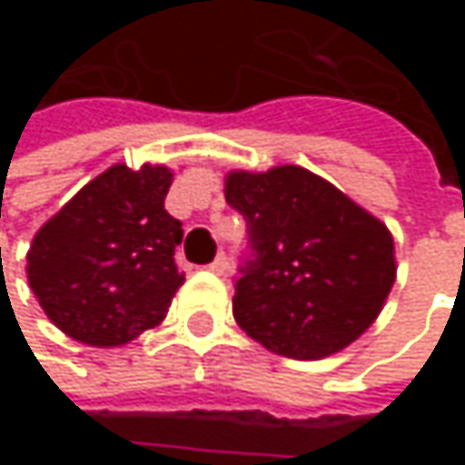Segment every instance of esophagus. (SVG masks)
I'll return each mask as SVG.
<instances>
[{
    "instance_id": "obj_1",
    "label": "esophagus",
    "mask_w": 465,
    "mask_h": 465,
    "mask_svg": "<svg viewBox=\"0 0 465 465\" xmlns=\"http://www.w3.org/2000/svg\"><path fill=\"white\" fill-rule=\"evenodd\" d=\"M210 272H215V274H226V272H229V258L221 252V255L210 263Z\"/></svg>"
}]
</instances>
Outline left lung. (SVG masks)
<instances>
[{
  "label": "left lung",
  "instance_id": "obj_1",
  "mask_svg": "<svg viewBox=\"0 0 465 465\" xmlns=\"http://www.w3.org/2000/svg\"><path fill=\"white\" fill-rule=\"evenodd\" d=\"M226 202L247 223L250 255L233 318L266 350L318 361L377 321L393 282L385 223L302 166L232 172Z\"/></svg>",
  "mask_w": 465,
  "mask_h": 465
}]
</instances>
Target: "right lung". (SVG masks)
Instances as JSON below:
<instances>
[{"mask_svg": "<svg viewBox=\"0 0 465 465\" xmlns=\"http://www.w3.org/2000/svg\"><path fill=\"white\" fill-rule=\"evenodd\" d=\"M169 185L166 166L115 163L37 232L29 285L66 336L118 347L166 318L185 280L174 263L183 223L163 210Z\"/></svg>", "mask_w": 465, "mask_h": 465, "instance_id": "obj_1", "label": "right lung"}]
</instances>
